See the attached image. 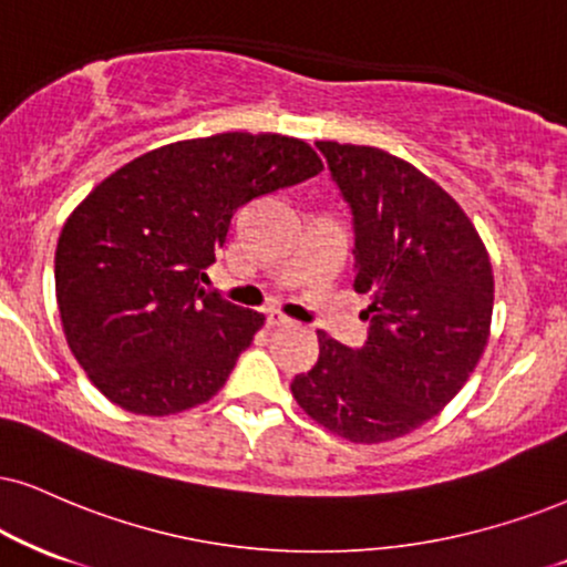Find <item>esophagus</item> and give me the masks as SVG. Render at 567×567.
Wrapping results in <instances>:
<instances>
[{
	"label": "esophagus",
	"mask_w": 567,
	"mask_h": 567,
	"mask_svg": "<svg viewBox=\"0 0 567 567\" xmlns=\"http://www.w3.org/2000/svg\"><path fill=\"white\" fill-rule=\"evenodd\" d=\"M291 323H295V320L286 318L284 312H268V326H270V328H278V326H291Z\"/></svg>",
	"instance_id": "1"
}]
</instances>
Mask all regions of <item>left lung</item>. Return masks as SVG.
<instances>
[{
    "instance_id": "8db88e82",
    "label": "left lung",
    "mask_w": 567,
    "mask_h": 567,
    "mask_svg": "<svg viewBox=\"0 0 567 567\" xmlns=\"http://www.w3.org/2000/svg\"><path fill=\"white\" fill-rule=\"evenodd\" d=\"M316 146L352 207V289L370 297V333L349 349L318 331V362L291 394L347 442H391L444 410L476 370L492 331V260L463 207L408 159L379 146Z\"/></svg>"
}]
</instances>
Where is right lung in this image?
<instances>
[{"instance_id":"obj_1","label":"right lung","mask_w":567,"mask_h":567,"mask_svg":"<svg viewBox=\"0 0 567 567\" xmlns=\"http://www.w3.org/2000/svg\"><path fill=\"white\" fill-rule=\"evenodd\" d=\"M320 171L302 138L228 131L159 146L96 184L54 251L62 333L89 381L146 417L213 400L265 316L207 295L205 268L236 209Z\"/></svg>"}]
</instances>
